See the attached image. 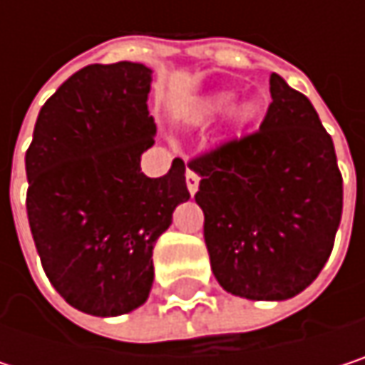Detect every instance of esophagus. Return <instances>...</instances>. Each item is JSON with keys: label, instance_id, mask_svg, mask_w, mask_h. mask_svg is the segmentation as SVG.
Returning <instances> with one entry per match:
<instances>
[{"label": "esophagus", "instance_id": "1", "mask_svg": "<svg viewBox=\"0 0 365 365\" xmlns=\"http://www.w3.org/2000/svg\"><path fill=\"white\" fill-rule=\"evenodd\" d=\"M198 182H200V178H198L194 171H190V169H187V173H185V185H187L190 194H196V190H198Z\"/></svg>", "mask_w": 365, "mask_h": 365}]
</instances>
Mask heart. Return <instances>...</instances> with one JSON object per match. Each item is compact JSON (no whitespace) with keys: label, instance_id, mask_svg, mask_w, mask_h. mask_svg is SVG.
<instances>
[{"label":"heart","instance_id":"obj_1","mask_svg":"<svg viewBox=\"0 0 365 365\" xmlns=\"http://www.w3.org/2000/svg\"><path fill=\"white\" fill-rule=\"evenodd\" d=\"M230 103H232V93H215V95L207 97V99L200 103V108H198V118H211V115H217V113H222V111L226 110ZM254 115H255L254 103H243V106H239L237 111H235V120H237L239 124L250 122Z\"/></svg>","mask_w":365,"mask_h":365}]
</instances>
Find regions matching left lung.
<instances>
[{
    "label": "left lung",
    "instance_id": "1",
    "mask_svg": "<svg viewBox=\"0 0 365 365\" xmlns=\"http://www.w3.org/2000/svg\"><path fill=\"white\" fill-rule=\"evenodd\" d=\"M254 133L190 158L217 283L250 300H287L326 266L342 215L334 141L311 101L270 76Z\"/></svg>",
    "mask_w": 365,
    "mask_h": 365
}]
</instances>
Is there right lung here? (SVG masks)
I'll list each match as a JSON object with an SVG mask.
<instances>
[{
    "instance_id": "add662e5",
    "label": "right lung",
    "mask_w": 365,
    "mask_h": 365,
    "mask_svg": "<svg viewBox=\"0 0 365 365\" xmlns=\"http://www.w3.org/2000/svg\"><path fill=\"white\" fill-rule=\"evenodd\" d=\"M152 69L88 65L43 103L25 156L27 217L46 277L78 311L124 315L152 289V252L190 198L185 165L141 173L154 145Z\"/></svg>"
}]
</instances>
